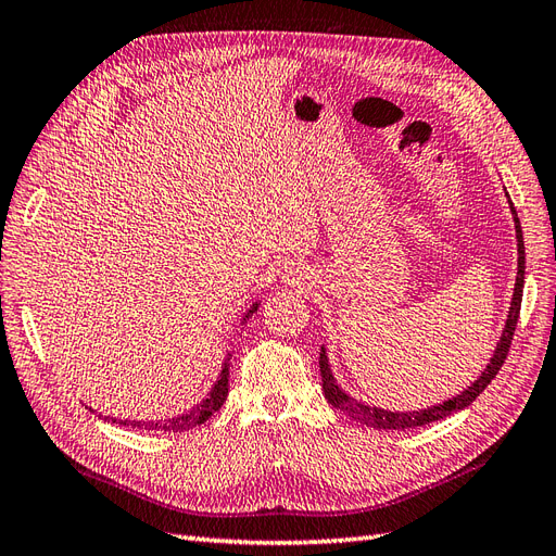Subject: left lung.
<instances>
[{
    "label": "left lung",
    "mask_w": 556,
    "mask_h": 556,
    "mask_svg": "<svg viewBox=\"0 0 556 556\" xmlns=\"http://www.w3.org/2000/svg\"><path fill=\"white\" fill-rule=\"evenodd\" d=\"M510 211L515 215V231H517V255H519V260H517V282H515L510 313H508V319H506V329H503L501 341L494 350V357H492L490 364H486L482 376L473 384H470L468 390L439 403V406L425 408V410H413V413H392V410H380V408L364 406L362 401H355L352 396H348L341 390V387L336 384V380L331 376V368L327 364L325 348H323V352H319V374H323L325 399L331 403L333 408H339L350 419H355V422L366 425L371 429H415V427H425L429 422H439V419L470 406V403H473L484 392V387L496 378L503 362H506V357H508V350H510L515 327H517V319H519V308H521V288H525V239H521L519 217H517V211H515L513 204H510Z\"/></svg>",
    "instance_id": "1"
}]
</instances>
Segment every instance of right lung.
<instances>
[{
  "label": "right lung",
  "mask_w": 556,
  "mask_h": 556,
  "mask_svg": "<svg viewBox=\"0 0 556 556\" xmlns=\"http://www.w3.org/2000/svg\"><path fill=\"white\" fill-rule=\"evenodd\" d=\"M257 311V304L252 306L248 311L245 317H250L252 313ZM227 392H229V362L225 364L223 374H220V380L215 382L213 392L208 394V399H204L199 403L197 408H192L190 413H185L180 417H172V419H157V422H137V419H113V417H104L109 419V422H115V425H125V427H131V429H148V431H188L201 422H206V419L220 410V406L227 399Z\"/></svg>",
  "instance_id": "right-lung-1"
}]
</instances>
